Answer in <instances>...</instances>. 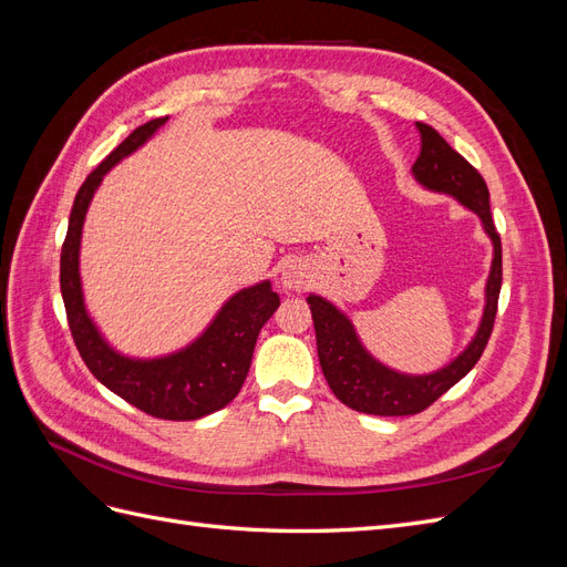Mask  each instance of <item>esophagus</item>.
Returning a JSON list of instances; mask_svg holds the SVG:
<instances>
[{
  "label": "esophagus",
  "instance_id": "esophagus-1",
  "mask_svg": "<svg viewBox=\"0 0 567 567\" xmlns=\"http://www.w3.org/2000/svg\"><path fill=\"white\" fill-rule=\"evenodd\" d=\"M279 281H281V288L288 290V293H300V290L310 286V281H312L310 265H305L302 260H288L281 267Z\"/></svg>",
  "mask_w": 567,
  "mask_h": 567
}]
</instances>
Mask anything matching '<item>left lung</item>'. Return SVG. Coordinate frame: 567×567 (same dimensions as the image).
<instances>
[{"label":"left lung","instance_id":"left-lung-1","mask_svg":"<svg viewBox=\"0 0 567 567\" xmlns=\"http://www.w3.org/2000/svg\"><path fill=\"white\" fill-rule=\"evenodd\" d=\"M416 130L421 134V153L411 165V175L425 192L450 196L480 217V225L492 241V267L485 284L483 317L468 346L447 364L427 373H406L383 364L367 350L352 319L338 305L319 293L307 296L326 383L342 404L373 416L419 414L456 385L477 364L487 346L502 290V241L492 221L485 179L431 125L416 123Z\"/></svg>","mask_w":567,"mask_h":567}]
</instances>
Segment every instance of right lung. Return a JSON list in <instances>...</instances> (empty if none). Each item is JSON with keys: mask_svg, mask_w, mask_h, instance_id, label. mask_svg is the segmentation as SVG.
Instances as JSON below:
<instances>
[{"mask_svg": "<svg viewBox=\"0 0 567 567\" xmlns=\"http://www.w3.org/2000/svg\"><path fill=\"white\" fill-rule=\"evenodd\" d=\"M165 123L167 117H156L136 127L80 186L61 250V296L75 346L99 383L156 419L196 421L227 406L241 390L257 336L281 305L271 281L236 290L184 348L158 357H134L120 352L99 329L84 300L80 271L84 219L101 182L117 163L146 146Z\"/></svg>", "mask_w": 567, "mask_h": 567, "instance_id": "obj_1", "label": "right lung"}]
</instances>
